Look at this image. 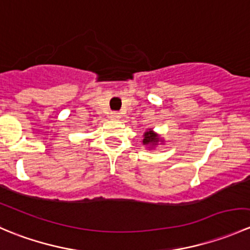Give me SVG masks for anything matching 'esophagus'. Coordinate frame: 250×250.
<instances>
[{"mask_svg":"<svg viewBox=\"0 0 250 250\" xmlns=\"http://www.w3.org/2000/svg\"><path fill=\"white\" fill-rule=\"evenodd\" d=\"M120 117H121V115L118 112H111L110 113V118H112V120H118Z\"/></svg>","mask_w":250,"mask_h":250,"instance_id":"obj_1","label":"esophagus"}]
</instances>
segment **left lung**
I'll use <instances>...</instances> for the list:
<instances>
[{"label":"left lung","instance_id":"8db88e82","mask_svg":"<svg viewBox=\"0 0 250 250\" xmlns=\"http://www.w3.org/2000/svg\"><path fill=\"white\" fill-rule=\"evenodd\" d=\"M161 141L160 135L157 133L153 132L152 129H148L144 133V139H143V144L144 145L148 146L150 148L155 147V146L158 145V143Z\"/></svg>","mask_w":250,"mask_h":250}]
</instances>
